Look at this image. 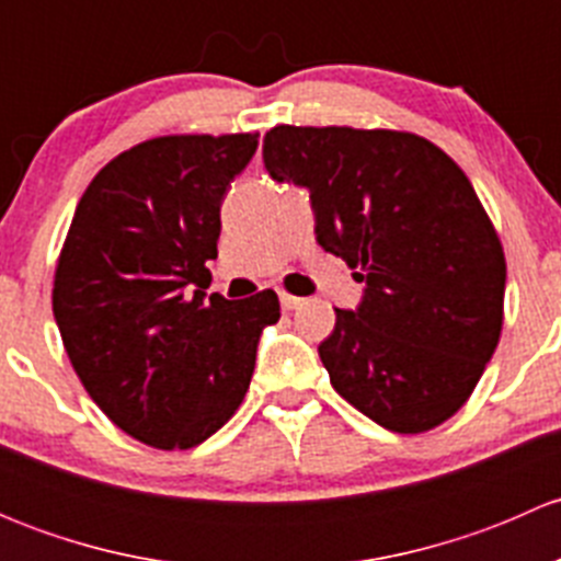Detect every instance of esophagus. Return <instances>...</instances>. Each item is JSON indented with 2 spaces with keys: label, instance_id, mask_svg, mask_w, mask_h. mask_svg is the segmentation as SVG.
<instances>
[{
  "label": "esophagus",
  "instance_id": "34e87169",
  "mask_svg": "<svg viewBox=\"0 0 561 561\" xmlns=\"http://www.w3.org/2000/svg\"><path fill=\"white\" fill-rule=\"evenodd\" d=\"M279 304H282V309H285V312H293V309L301 307L304 298L290 296V293H279Z\"/></svg>",
  "mask_w": 561,
  "mask_h": 561
}]
</instances>
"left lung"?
I'll use <instances>...</instances> for the list:
<instances>
[{
    "mask_svg": "<svg viewBox=\"0 0 561 561\" xmlns=\"http://www.w3.org/2000/svg\"><path fill=\"white\" fill-rule=\"evenodd\" d=\"M263 162L307 186L317 244L364 282L317 347L336 393L399 434L456 415L500 344L507 276L461 168L421 135L290 124L265 133Z\"/></svg>",
    "mask_w": 561,
    "mask_h": 561,
    "instance_id": "obj_1",
    "label": "left lung"
}]
</instances>
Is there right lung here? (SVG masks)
<instances>
[{"label": "right lung", "mask_w": 561, "mask_h": 561, "mask_svg": "<svg viewBox=\"0 0 561 561\" xmlns=\"http://www.w3.org/2000/svg\"><path fill=\"white\" fill-rule=\"evenodd\" d=\"M257 133L165 135L122 151L78 201L54 276L70 364L122 432L160 450L211 437L244 401L279 298L206 296L219 206Z\"/></svg>", "instance_id": "add662e5"}]
</instances>
